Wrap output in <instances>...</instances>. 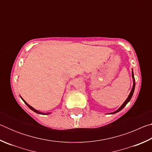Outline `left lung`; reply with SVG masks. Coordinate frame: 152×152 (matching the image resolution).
<instances>
[{
	"label": "left lung",
	"instance_id": "1",
	"mask_svg": "<svg viewBox=\"0 0 152 152\" xmlns=\"http://www.w3.org/2000/svg\"><path fill=\"white\" fill-rule=\"evenodd\" d=\"M132 77H133V88H132V91H131V92H130V94H129V96L127 97V99H126V101L124 102V103H123L121 106L120 107V108L118 110H117L116 111H115V112H113V113H110V114H115V113H118L119 111H120L121 110H122L123 108H124L125 106H126V104H127L129 102V101L131 100V99H132V96H133V92H134V90H135V80H134V75H133V71H132Z\"/></svg>",
	"mask_w": 152,
	"mask_h": 152
}]
</instances>
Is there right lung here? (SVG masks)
<instances>
[{"label": "right lung", "mask_w": 152, "mask_h": 152, "mask_svg": "<svg viewBox=\"0 0 152 152\" xmlns=\"http://www.w3.org/2000/svg\"><path fill=\"white\" fill-rule=\"evenodd\" d=\"M20 98H21V97H20ZM21 99H22V98H21ZM22 100H23V102H25V103L27 104V106L28 107H29L30 109H31V110H33V111H34L35 113H38V114H42V115H48V114H50V113H41V112H39V111H38V110H36V109H33V108L32 107H31L29 104H28L27 103V102L24 101L23 99H22Z\"/></svg>", "instance_id": "right-lung-1"}]
</instances>
